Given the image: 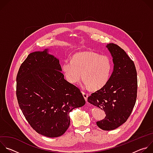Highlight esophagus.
I'll return each instance as SVG.
<instances>
[{
  "mask_svg": "<svg viewBox=\"0 0 153 153\" xmlns=\"http://www.w3.org/2000/svg\"><path fill=\"white\" fill-rule=\"evenodd\" d=\"M82 94H83V96L85 99V100H86V102H87V99H88V94L86 93H84V92H82Z\"/></svg>",
  "mask_w": 153,
  "mask_h": 153,
  "instance_id": "34e87169",
  "label": "esophagus"
}]
</instances>
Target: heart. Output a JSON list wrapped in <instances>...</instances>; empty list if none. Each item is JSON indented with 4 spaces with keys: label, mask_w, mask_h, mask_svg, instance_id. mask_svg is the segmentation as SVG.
<instances>
[{
    "label": "heart",
    "mask_w": 153,
    "mask_h": 153,
    "mask_svg": "<svg viewBox=\"0 0 153 153\" xmlns=\"http://www.w3.org/2000/svg\"><path fill=\"white\" fill-rule=\"evenodd\" d=\"M67 80L76 84L82 79L86 87L92 91L103 88L110 79L113 63L108 56L91 51L74 54L71 62L65 60L61 66Z\"/></svg>",
    "instance_id": "heart-1"
}]
</instances>
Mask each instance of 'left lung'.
Instances as JSON below:
<instances>
[{"mask_svg":"<svg viewBox=\"0 0 153 153\" xmlns=\"http://www.w3.org/2000/svg\"><path fill=\"white\" fill-rule=\"evenodd\" d=\"M106 48L113 57V73L108 83L92 93L88 102L103 110L106 116L96 124L110 131L124 123L131 113L137 98V79L134 62L122 48L113 43Z\"/></svg>","mask_w":153,"mask_h":153,"instance_id":"obj_1","label":"left lung"}]
</instances>
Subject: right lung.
<instances>
[{
	"label": "right lung",
	"mask_w": 153,
	"mask_h": 153,
	"mask_svg": "<svg viewBox=\"0 0 153 153\" xmlns=\"http://www.w3.org/2000/svg\"><path fill=\"white\" fill-rule=\"evenodd\" d=\"M48 49L30 53L19 68L16 96L25 119L37 133L48 137L63 135L70 113L83 106L80 90L64 79L58 59Z\"/></svg>",
	"instance_id": "obj_1"
}]
</instances>
